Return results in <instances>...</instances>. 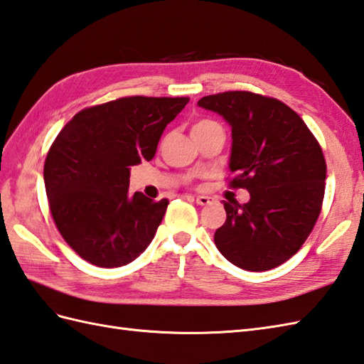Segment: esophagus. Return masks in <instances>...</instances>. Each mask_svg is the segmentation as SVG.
I'll return each instance as SVG.
<instances>
[{"instance_id":"34e87169","label":"esophagus","mask_w":364,"mask_h":364,"mask_svg":"<svg viewBox=\"0 0 364 364\" xmlns=\"http://www.w3.org/2000/svg\"><path fill=\"white\" fill-rule=\"evenodd\" d=\"M196 201H197V205H200V206H206V205H209V203H210V198L206 197V196H198L196 198Z\"/></svg>"}]
</instances>
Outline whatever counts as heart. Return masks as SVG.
I'll return each mask as SVG.
<instances>
[{
  "label": "heart",
  "instance_id": "heart-1",
  "mask_svg": "<svg viewBox=\"0 0 364 364\" xmlns=\"http://www.w3.org/2000/svg\"><path fill=\"white\" fill-rule=\"evenodd\" d=\"M208 124H214V121H208V119H203L200 122H197L196 125H193V129H197V127H203V125H208Z\"/></svg>",
  "mask_w": 364,
  "mask_h": 364
}]
</instances>
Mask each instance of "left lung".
<instances>
[{
  "mask_svg": "<svg viewBox=\"0 0 364 364\" xmlns=\"http://www.w3.org/2000/svg\"><path fill=\"white\" fill-rule=\"evenodd\" d=\"M198 107L231 127L230 186L250 201L223 203L226 222L214 234L223 257L248 272L276 268L298 252L323 206L326 161L298 113L250 91L205 96Z\"/></svg>",
  "mask_w": 364,
  "mask_h": 364,
  "instance_id": "1",
  "label": "left lung"
}]
</instances>
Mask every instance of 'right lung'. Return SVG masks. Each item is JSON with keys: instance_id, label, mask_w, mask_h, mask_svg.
Masks as SVG:
<instances>
[{"instance_id": "obj_1", "label": "right lung", "mask_w": 364, "mask_h": 364, "mask_svg": "<svg viewBox=\"0 0 364 364\" xmlns=\"http://www.w3.org/2000/svg\"><path fill=\"white\" fill-rule=\"evenodd\" d=\"M189 97L132 96L82 109L45 161L49 209L65 242L90 264L114 268L146 251L168 205L132 193L130 166L150 161Z\"/></svg>"}]
</instances>
